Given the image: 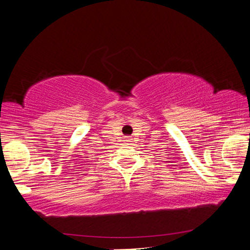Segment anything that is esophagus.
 Wrapping results in <instances>:
<instances>
[{
    "instance_id": "34e87169",
    "label": "esophagus",
    "mask_w": 250,
    "mask_h": 250,
    "mask_svg": "<svg viewBox=\"0 0 250 250\" xmlns=\"http://www.w3.org/2000/svg\"><path fill=\"white\" fill-rule=\"evenodd\" d=\"M124 141H125L126 143H129V142H132V137H129V136H126Z\"/></svg>"
}]
</instances>
